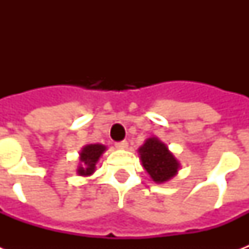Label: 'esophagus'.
I'll return each mask as SVG.
<instances>
[{"mask_svg":"<svg viewBox=\"0 0 249 249\" xmlns=\"http://www.w3.org/2000/svg\"><path fill=\"white\" fill-rule=\"evenodd\" d=\"M115 146H116V148H119V150H125V148H128V142H126V141H121V142H116Z\"/></svg>","mask_w":249,"mask_h":249,"instance_id":"1","label":"esophagus"}]
</instances>
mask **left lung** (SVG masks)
Segmentation results:
<instances>
[{
    "label": "left lung",
    "instance_id": "left-lung-1",
    "mask_svg": "<svg viewBox=\"0 0 249 249\" xmlns=\"http://www.w3.org/2000/svg\"><path fill=\"white\" fill-rule=\"evenodd\" d=\"M141 161L152 181L163 183L178 172L179 163L159 138L151 137L138 148Z\"/></svg>",
    "mask_w": 249,
    "mask_h": 249
}]
</instances>
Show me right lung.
<instances>
[{
  "label": "right lung",
  "instance_id": "1",
  "mask_svg": "<svg viewBox=\"0 0 249 249\" xmlns=\"http://www.w3.org/2000/svg\"><path fill=\"white\" fill-rule=\"evenodd\" d=\"M106 151V146L99 143L86 144L80 152V165L77 168V173L80 176H90L95 170V164Z\"/></svg>",
  "mask_w": 249,
  "mask_h": 249
}]
</instances>
